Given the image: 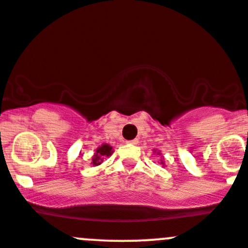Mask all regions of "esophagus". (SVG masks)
I'll return each mask as SVG.
<instances>
[{
    "label": "esophagus",
    "mask_w": 248,
    "mask_h": 248,
    "mask_svg": "<svg viewBox=\"0 0 248 248\" xmlns=\"http://www.w3.org/2000/svg\"><path fill=\"white\" fill-rule=\"evenodd\" d=\"M127 143H130V144H137V143H139V140L135 139L132 140V141H127Z\"/></svg>",
    "instance_id": "1"
}]
</instances>
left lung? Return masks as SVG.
I'll use <instances>...</instances> for the list:
<instances>
[{
  "label": "left lung",
  "instance_id": "1",
  "mask_svg": "<svg viewBox=\"0 0 248 248\" xmlns=\"http://www.w3.org/2000/svg\"><path fill=\"white\" fill-rule=\"evenodd\" d=\"M161 163H162V165H163V162H161Z\"/></svg>",
  "mask_w": 248,
  "mask_h": 248
}]
</instances>
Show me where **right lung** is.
Segmentation results:
<instances>
[{"instance_id":"1","label":"right lung","mask_w":248,"mask_h":248,"mask_svg":"<svg viewBox=\"0 0 248 248\" xmlns=\"http://www.w3.org/2000/svg\"><path fill=\"white\" fill-rule=\"evenodd\" d=\"M112 154V147L108 144H103L96 149L95 155L93 156L92 161H93V166H99L104 161V159Z\"/></svg>"}]
</instances>
